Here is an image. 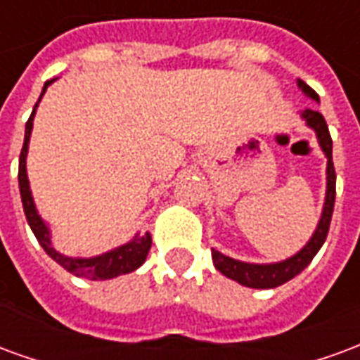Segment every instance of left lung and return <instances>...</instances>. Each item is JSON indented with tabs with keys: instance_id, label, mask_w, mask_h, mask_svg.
<instances>
[{
	"instance_id": "obj_1",
	"label": "left lung",
	"mask_w": 360,
	"mask_h": 360,
	"mask_svg": "<svg viewBox=\"0 0 360 360\" xmlns=\"http://www.w3.org/2000/svg\"><path fill=\"white\" fill-rule=\"evenodd\" d=\"M298 89L302 93L310 96L312 101L320 103V96L316 94L314 89L300 81L298 79ZM302 120L307 122L308 127H312L318 137V143L322 147L323 155L328 159V168H326V201H323L322 217L318 221L314 234L310 236V240L302 246V250H298L295 256L287 257L283 262L277 264H248V262H240V259H234L229 257L217 250H211V257H213V264L221 271V274L233 279V281L240 283L244 287H252V289H274L279 287L283 283L290 281L292 277H297L304 267L312 262V257L318 254V250L322 248V244L326 242L328 231H330L331 223V213H333V203H335V168H333V160H331V135L328 129L326 120L318 110L307 108V110L300 112Z\"/></svg>"
}]
</instances>
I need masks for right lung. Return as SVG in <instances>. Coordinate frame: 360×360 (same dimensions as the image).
Instances as JSON below:
<instances>
[{
    "label": "right lung",
    "mask_w": 360,
    "mask_h": 360,
    "mask_svg": "<svg viewBox=\"0 0 360 360\" xmlns=\"http://www.w3.org/2000/svg\"><path fill=\"white\" fill-rule=\"evenodd\" d=\"M56 79L46 81L44 89L40 98L44 96L48 85H52ZM38 98V103H40ZM34 104L32 114H30L29 122L25 126V143H22L21 157H19V190H21V200H22V209H25V215L29 221V226L32 229V233L37 236V240L40 242V246L44 248L48 256L52 257L53 262H58L63 269H68L70 274L77 275V277H85V279H93V281H104V279H114L118 275L131 274L137 267L141 266L145 262V257L151 250V234L145 233L143 236L135 234L134 240H129L124 246L110 250V252H104L101 256L94 257H68L60 254L58 250L52 246V238H50V229L42 221V217L38 215L37 205L32 200V192H30L29 186V176H27V153H29V141H30V131H32V120L37 114V106Z\"/></svg>",
    "instance_id": "obj_1"
}]
</instances>
